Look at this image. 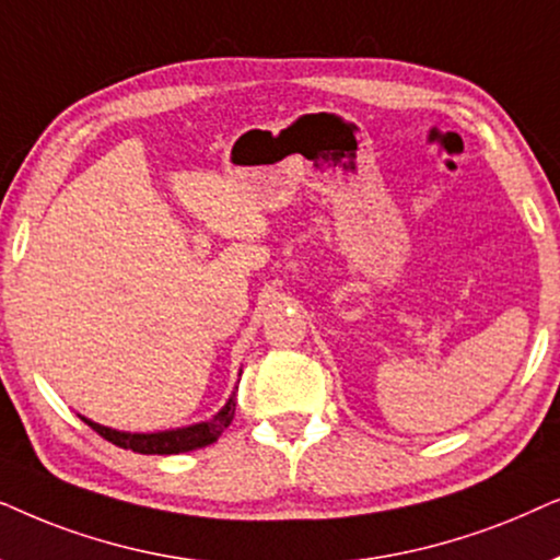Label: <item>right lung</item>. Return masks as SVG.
<instances>
[{"label": "right lung", "instance_id": "obj_1", "mask_svg": "<svg viewBox=\"0 0 560 560\" xmlns=\"http://www.w3.org/2000/svg\"><path fill=\"white\" fill-rule=\"evenodd\" d=\"M233 417H235V397H230L228 405L222 407L210 422H199V424H191V428H178V430H166V432H148V435L102 428V424L86 420V417H81V420H84L94 432H100L104 441L115 443L119 448L143 453V456H171V453L197 451L214 443L222 432H225L228 424L233 422Z\"/></svg>", "mask_w": 560, "mask_h": 560}]
</instances>
